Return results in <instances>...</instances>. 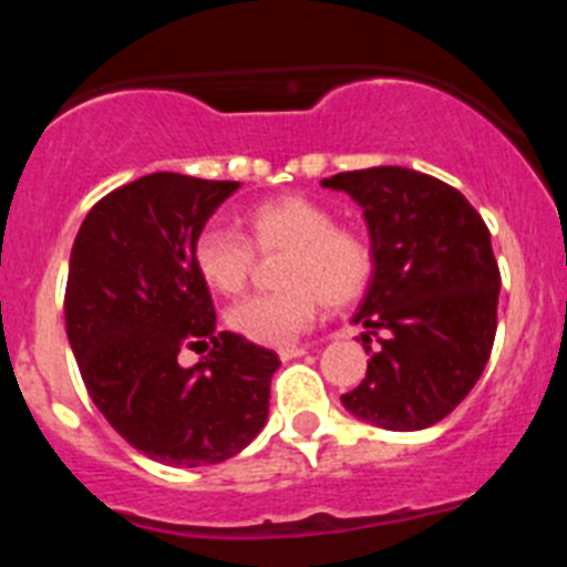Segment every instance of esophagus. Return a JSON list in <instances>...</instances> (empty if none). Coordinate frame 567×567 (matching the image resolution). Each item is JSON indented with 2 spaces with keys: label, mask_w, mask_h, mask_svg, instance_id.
Masks as SVG:
<instances>
[{
  "label": "esophagus",
  "mask_w": 567,
  "mask_h": 567,
  "mask_svg": "<svg viewBox=\"0 0 567 567\" xmlns=\"http://www.w3.org/2000/svg\"><path fill=\"white\" fill-rule=\"evenodd\" d=\"M300 354H307V346H284V349H278L280 360H292L300 358Z\"/></svg>",
  "instance_id": "obj_1"
}]
</instances>
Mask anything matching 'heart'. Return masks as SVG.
<instances>
[{
  "instance_id": "1",
  "label": "heart",
  "mask_w": 567,
  "mask_h": 567,
  "mask_svg": "<svg viewBox=\"0 0 567 567\" xmlns=\"http://www.w3.org/2000/svg\"><path fill=\"white\" fill-rule=\"evenodd\" d=\"M260 258L275 264V292L252 295L227 312V327L260 346H287L307 332L320 307L343 309L374 275L369 235L334 224V213L307 195H278L240 215V233L207 227L193 240L198 278L218 295H238Z\"/></svg>"
}]
</instances>
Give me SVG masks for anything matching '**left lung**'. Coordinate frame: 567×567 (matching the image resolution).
I'll return each mask as SVG.
<instances>
[{
    "instance_id": "obj_1",
    "label": "left lung",
    "mask_w": 567,
    "mask_h": 567,
    "mask_svg": "<svg viewBox=\"0 0 567 567\" xmlns=\"http://www.w3.org/2000/svg\"><path fill=\"white\" fill-rule=\"evenodd\" d=\"M323 187L363 207L374 278L354 323L372 354L343 405L360 420L417 432L457 409L497 334L499 267L483 215L460 189L405 167L338 173Z\"/></svg>"
}]
</instances>
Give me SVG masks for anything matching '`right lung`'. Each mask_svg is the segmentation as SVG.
<instances>
[{"label": "right lung", "mask_w": 567, "mask_h": 567, "mask_svg": "<svg viewBox=\"0 0 567 567\" xmlns=\"http://www.w3.org/2000/svg\"><path fill=\"white\" fill-rule=\"evenodd\" d=\"M238 182L153 173L93 204L70 252L64 323L90 400L133 449L167 465L224 463L269 414L272 349L215 334L193 240ZM182 348H207L177 365Z\"/></svg>", "instance_id": "obj_1"}]
</instances>
